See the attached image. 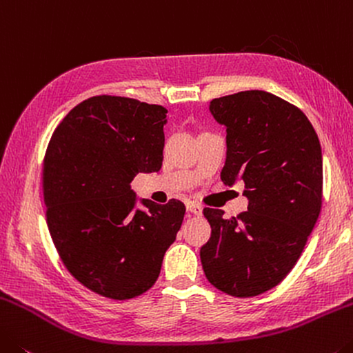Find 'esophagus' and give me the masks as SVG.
<instances>
[{
    "label": "esophagus",
    "instance_id": "obj_1",
    "mask_svg": "<svg viewBox=\"0 0 353 353\" xmlns=\"http://www.w3.org/2000/svg\"><path fill=\"white\" fill-rule=\"evenodd\" d=\"M186 210H188V212H190V214H194V216L203 214V208L197 203H194V201H190V203L186 205Z\"/></svg>",
    "mask_w": 353,
    "mask_h": 353
}]
</instances>
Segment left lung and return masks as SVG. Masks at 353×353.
<instances>
[{
  "instance_id": "left-lung-1",
  "label": "left lung",
  "mask_w": 353,
  "mask_h": 353,
  "mask_svg": "<svg viewBox=\"0 0 353 353\" xmlns=\"http://www.w3.org/2000/svg\"><path fill=\"white\" fill-rule=\"evenodd\" d=\"M227 130V186L245 184L248 211L225 219L205 208L211 238L200 248L208 281L233 297H255L291 272L322 205V150L302 111L264 90L214 98Z\"/></svg>"
}]
</instances>
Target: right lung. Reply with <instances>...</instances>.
<instances>
[{"label":"right lung","mask_w":353,"mask_h":353,"mask_svg":"<svg viewBox=\"0 0 353 353\" xmlns=\"http://www.w3.org/2000/svg\"><path fill=\"white\" fill-rule=\"evenodd\" d=\"M167 109L100 95L74 106L43 159L46 223L74 279L114 300L137 297L158 280L186 208L137 197V173L163 165Z\"/></svg>","instance_id":"right-lung-1"}]
</instances>
